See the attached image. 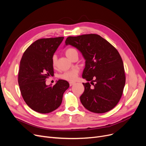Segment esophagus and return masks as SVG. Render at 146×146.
Instances as JSON below:
<instances>
[{
    "mask_svg": "<svg viewBox=\"0 0 146 146\" xmlns=\"http://www.w3.org/2000/svg\"><path fill=\"white\" fill-rule=\"evenodd\" d=\"M74 84V82H69V85L70 86H72Z\"/></svg>",
    "mask_w": 146,
    "mask_h": 146,
    "instance_id": "1",
    "label": "esophagus"
}]
</instances>
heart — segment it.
<instances>
[{"instance_id": "1", "label": "heart", "mask_w": 146, "mask_h": 146, "mask_svg": "<svg viewBox=\"0 0 146 146\" xmlns=\"http://www.w3.org/2000/svg\"><path fill=\"white\" fill-rule=\"evenodd\" d=\"M66 56L69 58V59H71L72 58L75 56V55H78V52H77V50L74 48L70 47L68 48L67 49L65 52ZM52 63L53 68H56L57 66V56L56 55H53L52 58ZM79 72V70L77 69V68H74L72 70L65 72L62 74H60V78L67 80V81H70V82H73L74 81L77 76H78Z\"/></svg>"}]
</instances>
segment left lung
<instances>
[{
    "label": "left lung",
    "instance_id": "left-lung-1",
    "mask_svg": "<svg viewBox=\"0 0 146 146\" xmlns=\"http://www.w3.org/2000/svg\"><path fill=\"white\" fill-rule=\"evenodd\" d=\"M65 44L77 48L86 60L82 77L84 91L80 101L84 108L96 113L108 112L119 103L125 83L123 62L117 49L96 34L69 36Z\"/></svg>",
    "mask_w": 146,
    "mask_h": 146
}]
</instances>
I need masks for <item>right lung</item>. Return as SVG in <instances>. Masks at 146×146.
Instances as JSON below:
<instances>
[{
  "label": "right lung",
  "instance_id": "add662e5",
  "mask_svg": "<svg viewBox=\"0 0 146 146\" xmlns=\"http://www.w3.org/2000/svg\"><path fill=\"white\" fill-rule=\"evenodd\" d=\"M64 37L40 38L24 52L20 62L18 83L23 99L35 111L48 113L60 106L64 92L69 84L59 80L52 86L46 79L54 75L52 58Z\"/></svg>",
  "mask_w": 146,
  "mask_h": 146
}]
</instances>
